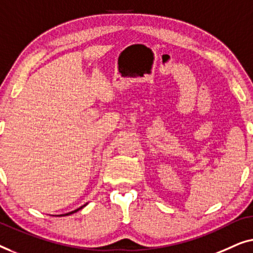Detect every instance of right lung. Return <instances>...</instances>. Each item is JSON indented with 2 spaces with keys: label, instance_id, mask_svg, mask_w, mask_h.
Returning a JSON list of instances; mask_svg holds the SVG:
<instances>
[{
  "label": "right lung",
  "instance_id": "obj_1",
  "mask_svg": "<svg viewBox=\"0 0 253 253\" xmlns=\"http://www.w3.org/2000/svg\"><path fill=\"white\" fill-rule=\"evenodd\" d=\"M87 204H84V205H83V206H80L79 209H77V210H74V211H72V212H69V213H65V214H60L59 216H64V215H70V214H72V213H76V212H78L79 211V210H81L83 208H84V206H86Z\"/></svg>",
  "mask_w": 253,
  "mask_h": 253
}]
</instances>
